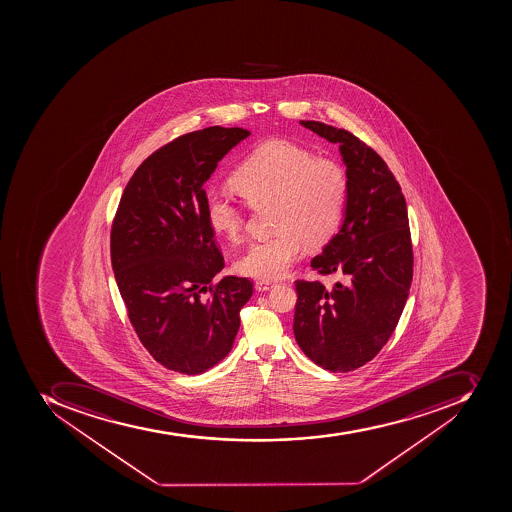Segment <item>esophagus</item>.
<instances>
[{
    "label": "esophagus",
    "mask_w": 512,
    "mask_h": 512,
    "mask_svg": "<svg viewBox=\"0 0 512 512\" xmlns=\"http://www.w3.org/2000/svg\"><path fill=\"white\" fill-rule=\"evenodd\" d=\"M274 282H267V280H258L256 282V290L258 291H269L270 288H274Z\"/></svg>",
    "instance_id": "1"
}]
</instances>
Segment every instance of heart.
<instances>
[{"mask_svg":"<svg viewBox=\"0 0 512 512\" xmlns=\"http://www.w3.org/2000/svg\"><path fill=\"white\" fill-rule=\"evenodd\" d=\"M229 184L246 205L274 203L272 237L251 243L237 259V269L254 278L274 280L285 275L304 245H325L339 227L347 198L343 166L285 139L254 147L232 171ZM206 219L214 234L227 240L242 235L245 214L229 198L210 192Z\"/></svg>","mask_w":512,"mask_h":512,"instance_id":"1","label":"heart"}]
</instances>
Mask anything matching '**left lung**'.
Masks as SVG:
<instances>
[{"instance_id": "left-lung-1", "label": "left lung", "mask_w": 512, "mask_h": 512, "mask_svg": "<svg viewBox=\"0 0 512 512\" xmlns=\"http://www.w3.org/2000/svg\"><path fill=\"white\" fill-rule=\"evenodd\" d=\"M339 144L346 165L343 226L310 267L339 275L333 288L296 280L293 331L318 367L347 373L370 362L394 333L410 293L413 250L407 203L386 161L346 129L301 121Z\"/></svg>"}]
</instances>
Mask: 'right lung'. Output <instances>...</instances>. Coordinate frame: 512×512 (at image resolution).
<instances>
[{"mask_svg":"<svg viewBox=\"0 0 512 512\" xmlns=\"http://www.w3.org/2000/svg\"><path fill=\"white\" fill-rule=\"evenodd\" d=\"M248 136L211 126L176 137L134 171L113 219L110 258L129 322L153 359L182 375H200L229 354L253 294L250 278L216 280L224 258L203 189Z\"/></svg>","mask_w":512,"mask_h":512,"instance_id":"add662e5","label":"right lung"}]
</instances>
